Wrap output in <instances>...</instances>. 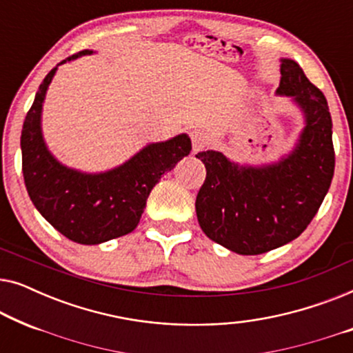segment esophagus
Returning <instances> with one entry per match:
<instances>
[{
    "mask_svg": "<svg viewBox=\"0 0 353 353\" xmlns=\"http://www.w3.org/2000/svg\"><path fill=\"white\" fill-rule=\"evenodd\" d=\"M192 141V152H199L207 146V134L202 130H192L191 132Z\"/></svg>",
    "mask_w": 353,
    "mask_h": 353,
    "instance_id": "obj_1",
    "label": "esophagus"
}]
</instances>
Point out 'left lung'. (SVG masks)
<instances>
[{"label":"left lung","mask_w":353,"mask_h":353,"mask_svg":"<svg viewBox=\"0 0 353 353\" xmlns=\"http://www.w3.org/2000/svg\"><path fill=\"white\" fill-rule=\"evenodd\" d=\"M276 94L288 96L305 119L296 148L278 162L239 165L219 151L197 152L207 175L196 214L207 238L241 255L291 243L316 215L334 175L332 120L325 94L301 65L281 59Z\"/></svg>","instance_id":"obj_1"}]
</instances>
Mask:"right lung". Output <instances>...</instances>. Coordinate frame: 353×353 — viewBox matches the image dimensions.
I'll use <instances>...</instances> for the list:
<instances>
[{"instance_id": "add662e5", "label": "right lung", "mask_w": 353, "mask_h": 353, "mask_svg": "<svg viewBox=\"0 0 353 353\" xmlns=\"http://www.w3.org/2000/svg\"><path fill=\"white\" fill-rule=\"evenodd\" d=\"M86 54L93 51L77 52L61 64ZM57 65L41 81L23 122V181L33 205L61 234L79 244H101L137 228L149 192L163 173L191 152V139L181 133L167 141L151 143L108 172L85 173L62 165L41 133L43 103Z\"/></svg>"}]
</instances>
